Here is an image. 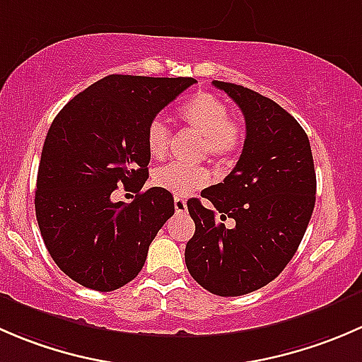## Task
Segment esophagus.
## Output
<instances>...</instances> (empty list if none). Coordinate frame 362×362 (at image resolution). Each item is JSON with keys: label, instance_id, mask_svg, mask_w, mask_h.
Wrapping results in <instances>:
<instances>
[{"label": "esophagus", "instance_id": "esophagus-1", "mask_svg": "<svg viewBox=\"0 0 362 362\" xmlns=\"http://www.w3.org/2000/svg\"><path fill=\"white\" fill-rule=\"evenodd\" d=\"M173 204H175V211H177V214H185V210H187V202H185L184 198H175Z\"/></svg>", "mask_w": 362, "mask_h": 362}]
</instances>
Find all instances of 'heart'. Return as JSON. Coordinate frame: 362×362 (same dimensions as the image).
<instances>
[{
  "label": "heart",
  "mask_w": 362,
  "mask_h": 362,
  "mask_svg": "<svg viewBox=\"0 0 362 362\" xmlns=\"http://www.w3.org/2000/svg\"><path fill=\"white\" fill-rule=\"evenodd\" d=\"M180 119L187 127L203 136L202 154L218 163H228L242 151L245 131L236 119L229 117V108L221 98L210 93H194L180 107ZM148 154L164 158L170 148L171 131L163 119H152L145 131ZM210 171L204 166L168 164L152 175L156 187L164 189L177 198H185L210 182Z\"/></svg>",
  "instance_id": "obj_1"
}]
</instances>
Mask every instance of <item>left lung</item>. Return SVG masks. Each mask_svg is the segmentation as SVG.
Returning <instances> with one entry per match:
<instances>
[{
	"instance_id": "8db88e82",
	"label": "left lung",
	"mask_w": 362,
	"mask_h": 362,
	"mask_svg": "<svg viewBox=\"0 0 362 362\" xmlns=\"http://www.w3.org/2000/svg\"><path fill=\"white\" fill-rule=\"evenodd\" d=\"M211 83L243 112L247 136L231 173L202 192L214 208L187 202L196 231L185 264L199 286L229 298L264 287L293 259L315 206L317 178L308 136L289 112L243 86Z\"/></svg>"
}]
</instances>
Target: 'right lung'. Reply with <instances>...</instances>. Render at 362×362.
I'll use <instances>...</instances> for the list:
<instances>
[{
	"label": "right lung",
	"mask_w": 362,
	"mask_h": 362,
	"mask_svg": "<svg viewBox=\"0 0 362 362\" xmlns=\"http://www.w3.org/2000/svg\"><path fill=\"white\" fill-rule=\"evenodd\" d=\"M191 76L108 75L68 101L43 144L35 210L54 262L87 289L110 293L141 272L148 245L175 214L173 194L141 192L148 178V122ZM117 185L137 192L113 202Z\"/></svg>",
	"instance_id": "obj_1"
}]
</instances>
